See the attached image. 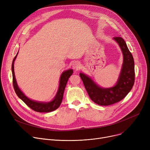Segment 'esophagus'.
Instances as JSON below:
<instances>
[{"mask_svg":"<svg viewBox=\"0 0 150 150\" xmlns=\"http://www.w3.org/2000/svg\"><path fill=\"white\" fill-rule=\"evenodd\" d=\"M80 63L78 62V61H75L73 62V64H72V67L75 70H78L80 68Z\"/></svg>","mask_w":150,"mask_h":150,"instance_id":"34e87169","label":"esophagus"}]
</instances>
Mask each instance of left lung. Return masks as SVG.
Wrapping results in <instances>:
<instances>
[{
    "label": "left lung",
    "instance_id": "8db88e82",
    "mask_svg": "<svg viewBox=\"0 0 150 150\" xmlns=\"http://www.w3.org/2000/svg\"><path fill=\"white\" fill-rule=\"evenodd\" d=\"M123 54V64L115 84L111 88H101L92 78L84 73H80L84 87L91 99L101 106L114 104L124 98L132 89L134 83V61L127 45L121 37H114Z\"/></svg>",
    "mask_w": 150,
    "mask_h": 150
}]
</instances>
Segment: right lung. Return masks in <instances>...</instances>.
<instances>
[{"instance_id": "obj_1", "label": "right lung", "mask_w": 150, "mask_h": 150, "mask_svg": "<svg viewBox=\"0 0 150 150\" xmlns=\"http://www.w3.org/2000/svg\"><path fill=\"white\" fill-rule=\"evenodd\" d=\"M18 52L17 53L16 57L13 60L11 70L13 74V87L16 93L17 94L18 97L21 99L24 103L31 109H32L34 111L39 112H49L56 110L60 106L63 94L66 88V86L69 80V77L72 75L74 70L72 69H69L65 70L63 72L60 76L59 83L58 91L57 92L56 96H54L53 99L49 102H44V101H38L35 100H33L28 97H27L24 93H23L22 91L19 88V86L17 84L16 80L14 75V63L16 58L18 56Z\"/></svg>"}]
</instances>
